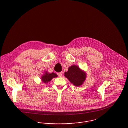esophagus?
<instances>
[{
  "label": "esophagus",
  "instance_id": "obj_1",
  "mask_svg": "<svg viewBox=\"0 0 128 128\" xmlns=\"http://www.w3.org/2000/svg\"><path fill=\"white\" fill-rule=\"evenodd\" d=\"M58 76L60 77L62 76V72H58Z\"/></svg>",
  "mask_w": 128,
  "mask_h": 128
}]
</instances>
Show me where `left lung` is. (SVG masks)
I'll return each mask as SVG.
<instances>
[{
  "instance_id": "8db88e82",
  "label": "left lung",
  "mask_w": 128,
  "mask_h": 128,
  "mask_svg": "<svg viewBox=\"0 0 128 128\" xmlns=\"http://www.w3.org/2000/svg\"><path fill=\"white\" fill-rule=\"evenodd\" d=\"M64 76L75 86H81L87 77L86 72L82 70L78 66L72 65L68 70L64 73Z\"/></svg>"
}]
</instances>
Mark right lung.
I'll return each instance as SVG.
<instances>
[{
	"instance_id": "1",
	"label": "right lung",
	"mask_w": 128,
	"mask_h": 128,
	"mask_svg": "<svg viewBox=\"0 0 128 128\" xmlns=\"http://www.w3.org/2000/svg\"><path fill=\"white\" fill-rule=\"evenodd\" d=\"M58 76L56 73L52 72V73H49L47 71H45L44 72L43 74L41 77V79L42 82L45 84H47L52 79Z\"/></svg>"
}]
</instances>
